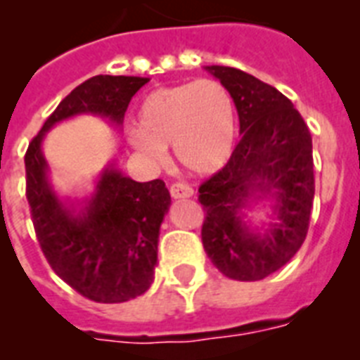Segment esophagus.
<instances>
[{"label":"esophagus","mask_w":360,"mask_h":360,"mask_svg":"<svg viewBox=\"0 0 360 360\" xmlns=\"http://www.w3.org/2000/svg\"><path fill=\"white\" fill-rule=\"evenodd\" d=\"M169 194H172L174 200H183V198L194 196V191H192V186L186 185V183H174V185L169 186Z\"/></svg>","instance_id":"1"}]
</instances>
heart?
<instances>
[{"label":"heart","mask_w":360,"mask_h":360,"mask_svg":"<svg viewBox=\"0 0 360 360\" xmlns=\"http://www.w3.org/2000/svg\"><path fill=\"white\" fill-rule=\"evenodd\" d=\"M237 138V108L231 93L217 80L185 82L155 89L138 110V130L130 146L149 160H160L172 146L177 162L191 174L224 168Z\"/></svg>","instance_id":"obj_1"}]
</instances>
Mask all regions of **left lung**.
Segmentation results:
<instances>
[{
    "instance_id": "obj_1",
    "label": "left lung",
    "mask_w": 360,
    "mask_h": 360,
    "mask_svg": "<svg viewBox=\"0 0 360 360\" xmlns=\"http://www.w3.org/2000/svg\"><path fill=\"white\" fill-rule=\"evenodd\" d=\"M205 69L233 97L240 140L198 191L207 213L203 248L228 278L254 282L284 267L307 239L316 188L312 136L278 89L233 67ZM262 199L274 202V220L254 229L245 209Z\"/></svg>"
}]
</instances>
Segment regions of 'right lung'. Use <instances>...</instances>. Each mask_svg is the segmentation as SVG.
Segmentation results:
<instances>
[{
  "label": "right lung",
  "instance_id": "add662e5",
  "mask_svg": "<svg viewBox=\"0 0 360 360\" xmlns=\"http://www.w3.org/2000/svg\"><path fill=\"white\" fill-rule=\"evenodd\" d=\"M147 82L108 75L86 80L44 121L24 158L25 196L39 245L59 278L95 302H124L149 290L172 198L164 181L138 183L110 162L91 196L65 202L48 179L42 140L53 124L82 114L101 115L120 127L130 98Z\"/></svg>",
  "mask_w": 360,
  "mask_h": 360
}]
</instances>
